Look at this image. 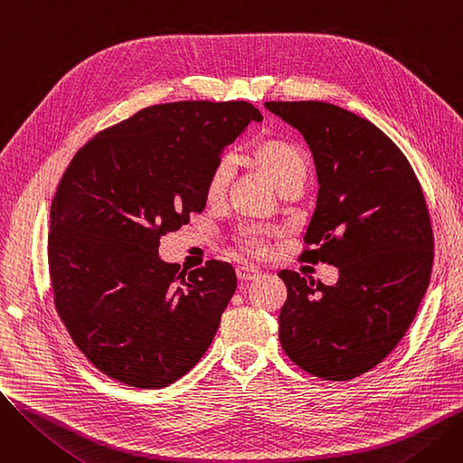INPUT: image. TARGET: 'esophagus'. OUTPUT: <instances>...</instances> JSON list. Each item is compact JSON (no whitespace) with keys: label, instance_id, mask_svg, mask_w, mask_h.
I'll return each mask as SVG.
<instances>
[{"label":"esophagus","instance_id":"obj_1","mask_svg":"<svg viewBox=\"0 0 463 463\" xmlns=\"http://www.w3.org/2000/svg\"><path fill=\"white\" fill-rule=\"evenodd\" d=\"M236 276L241 283H250L253 279L259 278V270L253 269V266H238L236 269Z\"/></svg>","mask_w":463,"mask_h":463}]
</instances>
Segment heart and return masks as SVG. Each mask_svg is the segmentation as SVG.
<instances>
[{
	"label": "heart",
	"instance_id": "1",
	"mask_svg": "<svg viewBox=\"0 0 463 463\" xmlns=\"http://www.w3.org/2000/svg\"><path fill=\"white\" fill-rule=\"evenodd\" d=\"M253 159L278 191L290 182H306L309 161L306 152L295 142L281 138L262 140L255 146ZM234 168L236 159L232 154H223L213 163L204 184V197L208 203H215L223 197L234 176ZM270 238L272 232L269 229L248 225L238 229L234 234V246L248 257L262 259L269 253Z\"/></svg>",
	"mask_w": 463,
	"mask_h": 463
}]
</instances>
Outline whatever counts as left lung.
<instances>
[{
    "mask_svg": "<svg viewBox=\"0 0 463 463\" xmlns=\"http://www.w3.org/2000/svg\"><path fill=\"white\" fill-rule=\"evenodd\" d=\"M266 109L306 138L317 168V208L302 257L339 270L335 285L281 270L279 342L304 372L351 381L381 364L415 319L430 285L433 232L420 182L372 121L321 101Z\"/></svg>",
    "mask_w": 463,
    "mask_h": 463,
    "instance_id": "obj_1",
    "label": "left lung"
}]
</instances>
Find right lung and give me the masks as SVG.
Wrapping results in <instances>:
<instances>
[{
    "instance_id": "obj_1",
    "label": "right lung",
    "mask_w": 463,
    "mask_h": 463,
    "mask_svg": "<svg viewBox=\"0 0 463 463\" xmlns=\"http://www.w3.org/2000/svg\"><path fill=\"white\" fill-rule=\"evenodd\" d=\"M260 119L246 101L146 107L90 138L65 168L48 232L54 306L110 379L163 388L208 351L236 274L222 260L180 270L159 259V238L204 210L213 163Z\"/></svg>"
}]
</instances>
